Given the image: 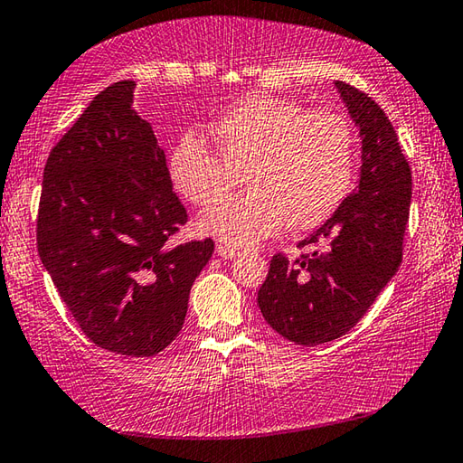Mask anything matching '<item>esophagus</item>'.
<instances>
[{"label": "esophagus", "instance_id": "esophagus-1", "mask_svg": "<svg viewBox=\"0 0 463 463\" xmlns=\"http://www.w3.org/2000/svg\"><path fill=\"white\" fill-rule=\"evenodd\" d=\"M216 253L218 257H222V260H232V257L239 255V249L229 247V245H222V242H218L216 245Z\"/></svg>", "mask_w": 463, "mask_h": 463}]
</instances>
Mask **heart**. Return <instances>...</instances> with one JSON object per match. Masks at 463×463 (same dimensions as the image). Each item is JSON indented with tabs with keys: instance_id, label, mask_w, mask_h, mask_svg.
Returning a JSON list of instances; mask_svg holds the SVG:
<instances>
[{
	"instance_id": "heart-1",
	"label": "heart",
	"mask_w": 463,
	"mask_h": 463,
	"mask_svg": "<svg viewBox=\"0 0 463 463\" xmlns=\"http://www.w3.org/2000/svg\"><path fill=\"white\" fill-rule=\"evenodd\" d=\"M218 151L185 132L169 155L175 190L195 206L213 202L246 171L247 193L216 201L198 229L229 247H250L289 221L312 229L339 206L354 175L351 122L331 108L250 93L214 124Z\"/></svg>"
}]
</instances>
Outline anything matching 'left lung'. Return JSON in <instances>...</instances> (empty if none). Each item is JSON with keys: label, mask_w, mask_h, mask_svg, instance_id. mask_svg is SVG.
<instances>
[{"label": "left lung", "mask_w": 463, "mask_h": 463, "mask_svg": "<svg viewBox=\"0 0 463 463\" xmlns=\"http://www.w3.org/2000/svg\"><path fill=\"white\" fill-rule=\"evenodd\" d=\"M362 135V171L354 194L298 242L296 260L273 255L257 292L263 318L304 347L349 333L402 263L412 175L388 116L367 93L335 81Z\"/></svg>", "instance_id": "obj_1"}]
</instances>
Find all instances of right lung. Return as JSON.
<instances>
[{
  "instance_id": "right-lung-1",
  "label": "right lung",
  "mask_w": 463,
  "mask_h": 463,
  "mask_svg": "<svg viewBox=\"0 0 463 463\" xmlns=\"http://www.w3.org/2000/svg\"><path fill=\"white\" fill-rule=\"evenodd\" d=\"M135 81L99 91L46 159L36 241L44 269L98 347L151 357L182 331L213 239L174 247L187 222Z\"/></svg>"
}]
</instances>
